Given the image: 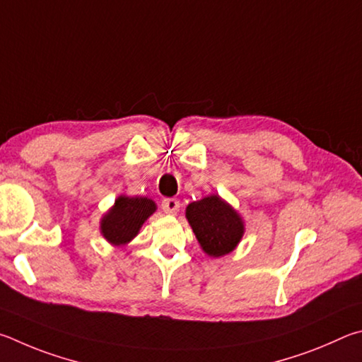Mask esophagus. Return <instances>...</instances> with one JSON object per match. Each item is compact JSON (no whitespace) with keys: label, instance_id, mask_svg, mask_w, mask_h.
<instances>
[{"label":"esophagus","instance_id":"obj_1","mask_svg":"<svg viewBox=\"0 0 362 362\" xmlns=\"http://www.w3.org/2000/svg\"><path fill=\"white\" fill-rule=\"evenodd\" d=\"M180 200L176 199H163L162 200V210L168 214H176L180 211Z\"/></svg>","mask_w":362,"mask_h":362}]
</instances>
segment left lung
<instances>
[{"label": "left lung", "instance_id": "left-lung-1", "mask_svg": "<svg viewBox=\"0 0 362 362\" xmlns=\"http://www.w3.org/2000/svg\"><path fill=\"white\" fill-rule=\"evenodd\" d=\"M186 218L202 250L211 257L229 255L245 233L243 219L219 195H208L189 204Z\"/></svg>", "mask_w": 362, "mask_h": 362}]
</instances>
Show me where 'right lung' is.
I'll list each match as a JSON object with an SVG mask.
<instances>
[{
	"instance_id": "add662e5",
	"label": "right lung",
	"mask_w": 362,
	"mask_h": 362,
	"mask_svg": "<svg viewBox=\"0 0 362 362\" xmlns=\"http://www.w3.org/2000/svg\"><path fill=\"white\" fill-rule=\"evenodd\" d=\"M156 210V204L148 197L120 195L111 210L101 218L100 230L112 246H124L138 235L144 221Z\"/></svg>"
}]
</instances>
